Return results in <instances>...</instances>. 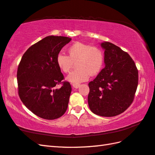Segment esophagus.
<instances>
[{
    "instance_id": "34e87169",
    "label": "esophagus",
    "mask_w": 155,
    "mask_h": 155,
    "mask_svg": "<svg viewBox=\"0 0 155 155\" xmlns=\"http://www.w3.org/2000/svg\"><path fill=\"white\" fill-rule=\"evenodd\" d=\"M72 87H73V88H78L80 87V84H72Z\"/></svg>"
}]
</instances>
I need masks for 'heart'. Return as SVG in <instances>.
Listing matches in <instances>:
<instances>
[{"instance_id": "obj_1", "label": "heart", "mask_w": 155, "mask_h": 155, "mask_svg": "<svg viewBox=\"0 0 155 155\" xmlns=\"http://www.w3.org/2000/svg\"><path fill=\"white\" fill-rule=\"evenodd\" d=\"M68 56L59 52L56 61L58 68L67 73L71 71L74 62L76 68L69 74L67 80L72 84L87 81L91 76L97 75L103 68L104 54L101 48L91 47L81 42H76L69 47Z\"/></svg>"}]
</instances>
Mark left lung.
<instances>
[{
    "label": "left lung",
    "mask_w": 155,
    "mask_h": 155,
    "mask_svg": "<svg viewBox=\"0 0 155 155\" xmlns=\"http://www.w3.org/2000/svg\"><path fill=\"white\" fill-rule=\"evenodd\" d=\"M104 50L105 67L93 81L88 103L91 110L101 117H114L132 104L139 74L134 62L127 52L109 42L101 44Z\"/></svg>",
    "instance_id": "8db88e82"
}]
</instances>
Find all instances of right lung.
I'll use <instances>...</instances> for the list:
<instances>
[{
  "mask_svg": "<svg viewBox=\"0 0 155 155\" xmlns=\"http://www.w3.org/2000/svg\"><path fill=\"white\" fill-rule=\"evenodd\" d=\"M71 38L48 36L25 52L17 71L20 98L26 107L44 119L61 117L67 109L71 86L64 79L56 61L62 48ZM61 83L60 89L54 88Z\"/></svg>",
  "mask_w": 155,
  "mask_h": 155,
  "instance_id": "add662e5",
  "label": "right lung"
}]
</instances>
